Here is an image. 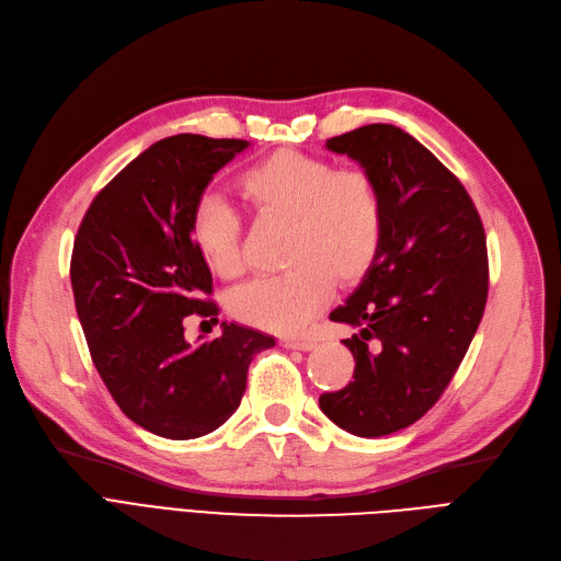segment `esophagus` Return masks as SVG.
<instances>
[{"instance_id": "obj_1", "label": "esophagus", "mask_w": 561, "mask_h": 561, "mask_svg": "<svg viewBox=\"0 0 561 561\" xmlns=\"http://www.w3.org/2000/svg\"><path fill=\"white\" fill-rule=\"evenodd\" d=\"M279 344H282L284 348H296V351H309V348H314V340H309V337H282Z\"/></svg>"}]
</instances>
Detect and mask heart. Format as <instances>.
<instances>
[{"instance_id": "obj_1", "label": "heart", "mask_w": 561, "mask_h": 561, "mask_svg": "<svg viewBox=\"0 0 561 561\" xmlns=\"http://www.w3.org/2000/svg\"><path fill=\"white\" fill-rule=\"evenodd\" d=\"M238 192L261 219L286 221L282 275L254 279L228 300L231 314L270 333H296L328 302L340 284L360 282L375 265L383 236L379 186L360 169L296 150H277L249 165ZM190 236L203 263L221 279L244 270L240 217L219 198H203Z\"/></svg>"}]
</instances>
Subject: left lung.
Masks as SVG:
<instances>
[{"label": "left lung", "instance_id": "8db88e82", "mask_svg": "<svg viewBox=\"0 0 561 561\" xmlns=\"http://www.w3.org/2000/svg\"><path fill=\"white\" fill-rule=\"evenodd\" d=\"M325 148L375 178L383 236L360 286L330 312L358 328L344 340L354 381L323 392L319 407L375 439L423 419L458 371L488 300L485 231L462 182L392 124H367Z\"/></svg>", "mask_w": 561, "mask_h": 561}]
</instances>
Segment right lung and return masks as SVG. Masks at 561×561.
<instances>
[{"label": "right lung", "instance_id": "1", "mask_svg": "<svg viewBox=\"0 0 561 561\" xmlns=\"http://www.w3.org/2000/svg\"><path fill=\"white\" fill-rule=\"evenodd\" d=\"M247 148L198 134L154 142L96 194L73 240L71 286L92 363L124 416L165 439L224 425L249 363L275 346L226 321L217 340L190 344L182 325L190 314L217 321L190 221L215 173Z\"/></svg>", "mask_w": 561, "mask_h": 561}]
</instances>
